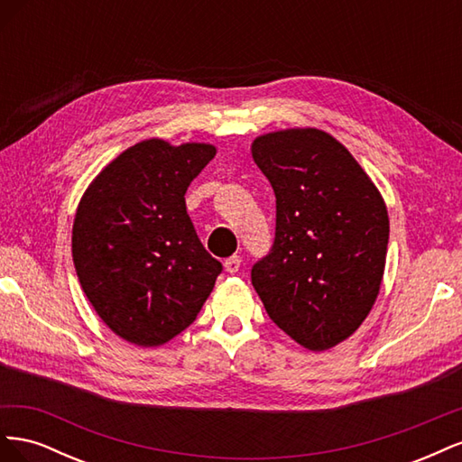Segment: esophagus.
<instances>
[{
	"instance_id": "esophagus-1",
	"label": "esophagus",
	"mask_w": 462,
	"mask_h": 462,
	"mask_svg": "<svg viewBox=\"0 0 462 462\" xmlns=\"http://www.w3.org/2000/svg\"><path fill=\"white\" fill-rule=\"evenodd\" d=\"M223 265H226L227 273H236L241 270V256H231V258L226 260V263H223Z\"/></svg>"
}]
</instances>
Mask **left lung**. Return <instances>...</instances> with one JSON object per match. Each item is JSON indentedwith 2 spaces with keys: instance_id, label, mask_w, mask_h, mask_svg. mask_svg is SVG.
<instances>
[{
  "instance_id": "8db88e82",
  "label": "left lung",
  "mask_w": 462,
  "mask_h": 462,
  "mask_svg": "<svg viewBox=\"0 0 462 462\" xmlns=\"http://www.w3.org/2000/svg\"><path fill=\"white\" fill-rule=\"evenodd\" d=\"M250 152L277 209L275 243L253 268V285L279 329L309 351H328L351 337L380 295L385 200L326 131H272L256 136Z\"/></svg>"
}]
</instances>
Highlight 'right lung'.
<instances>
[{
  "label": "right lung",
  "mask_w": 462,
  "mask_h": 462,
  "mask_svg": "<svg viewBox=\"0 0 462 462\" xmlns=\"http://www.w3.org/2000/svg\"><path fill=\"white\" fill-rule=\"evenodd\" d=\"M216 152L146 138L111 160L77 206L80 287L104 324L136 346H160L187 329L216 285L221 263L199 241L185 204Z\"/></svg>",
  "instance_id": "obj_1"
}]
</instances>
